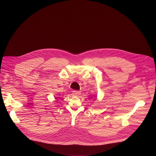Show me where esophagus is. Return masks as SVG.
<instances>
[{
    "label": "esophagus",
    "mask_w": 156,
    "mask_h": 156,
    "mask_svg": "<svg viewBox=\"0 0 156 156\" xmlns=\"http://www.w3.org/2000/svg\"><path fill=\"white\" fill-rule=\"evenodd\" d=\"M73 94H74L75 96H78L81 94V92L80 91H74Z\"/></svg>",
    "instance_id": "obj_1"
}]
</instances>
